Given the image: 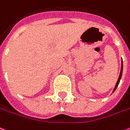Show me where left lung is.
<instances>
[{"instance_id": "8db88e82", "label": "left lung", "mask_w": 130, "mask_h": 130, "mask_svg": "<svg viewBox=\"0 0 130 130\" xmlns=\"http://www.w3.org/2000/svg\"><path fill=\"white\" fill-rule=\"evenodd\" d=\"M122 73H123V61L121 60V67L120 74H119V78H118V80H117V83H116L115 87V88H114L113 91H112V93H113V92H115V91L116 90V89L117 88L118 85H119V82H120L121 78V76H122Z\"/></svg>"}]
</instances>
